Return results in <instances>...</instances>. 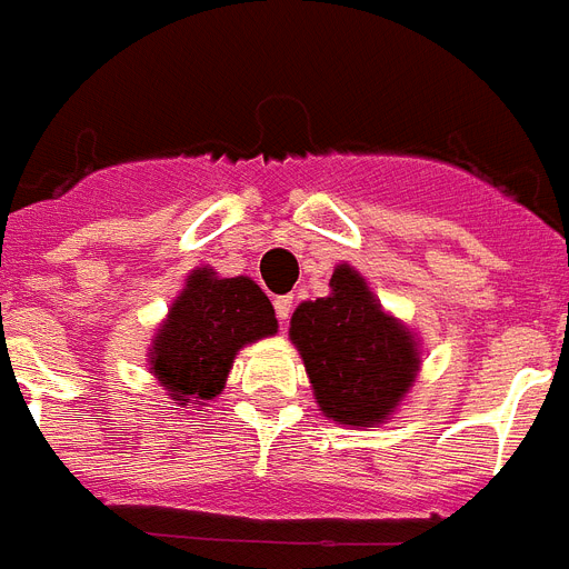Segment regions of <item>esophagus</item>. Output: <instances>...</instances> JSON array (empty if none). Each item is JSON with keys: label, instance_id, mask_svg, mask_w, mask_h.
Here are the masks:
<instances>
[{"label": "esophagus", "instance_id": "1", "mask_svg": "<svg viewBox=\"0 0 569 569\" xmlns=\"http://www.w3.org/2000/svg\"><path fill=\"white\" fill-rule=\"evenodd\" d=\"M292 307H295L292 295H280V298H274V312H277V321H280V325H286V321H289V316H292Z\"/></svg>", "mask_w": 569, "mask_h": 569}]
</instances>
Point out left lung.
<instances>
[{
    "instance_id": "left-lung-1",
    "label": "left lung",
    "mask_w": 569,
    "mask_h": 569,
    "mask_svg": "<svg viewBox=\"0 0 569 569\" xmlns=\"http://www.w3.org/2000/svg\"><path fill=\"white\" fill-rule=\"evenodd\" d=\"M330 289L327 298L295 309L289 336L321 412L350 427H371L389 418L415 382L418 348L350 266L332 271Z\"/></svg>"
}]
</instances>
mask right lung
Wrapping results in <instances>:
<instances>
[{
	"label": "right lung",
	"instance_id": "right-lung-1",
	"mask_svg": "<svg viewBox=\"0 0 569 569\" xmlns=\"http://www.w3.org/2000/svg\"><path fill=\"white\" fill-rule=\"evenodd\" d=\"M274 332V307L253 280H219L212 269H198L157 332L151 371L172 400H212L224 389L237 350Z\"/></svg>",
	"mask_w": 569,
	"mask_h": 569
}]
</instances>
